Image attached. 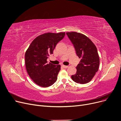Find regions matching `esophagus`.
I'll return each instance as SVG.
<instances>
[{
  "label": "esophagus",
  "mask_w": 121,
  "mask_h": 121,
  "mask_svg": "<svg viewBox=\"0 0 121 121\" xmlns=\"http://www.w3.org/2000/svg\"><path fill=\"white\" fill-rule=\"evenodd\" d=\"M62 66L64 68H67L68 67V66H65V65H62Z\"/></svg>",
  "instance_id": "1"
}]
</instances>
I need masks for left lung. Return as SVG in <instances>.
Here are the masks:
<instances>
[{"label":"left lung","mask_w":121,"mask_h":121,"mask_svg":"<svg viewBox=\"0 0 121 121\" xmlns=\"http://www.w3.org/2000/svg\"><path fill=\"white\" fill-rule=\"evenodd\" d=\"M66 34L73 44L76 53L81 60L77 67V73L72 75V79L80 84L89 82L98 72L99 57L97 48L86 36L76 32Z\"/></svg>","instance_id":"left-lung-1"}]
</instances>
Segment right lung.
I'll return each mask as SVG.
<instances>
[{"label":"right lung","instance_id":"right-lung-1","mask_svg":"<svg viewBox=\"0 0 121 121\" xmlns=\"http://www.w3.org/2000/svg\"><path fill=\"white\" fill-rule=\"evenodd\" d=\"M65 35V32L44 33L37 37L25 52L27 72L35 83L41 87H49L57 80L61 66L48 64L47 59L53 54L57 43Z\"/></svg>","mask_w":121,"mask_h":121}]
</instances>
